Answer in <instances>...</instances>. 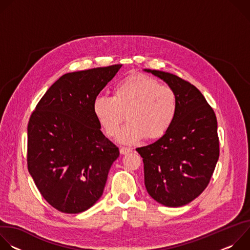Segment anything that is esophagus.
<instances>
[{
  "label": "esophagus",
  "instance_id": "34e87169",
  "mask_svg": "<svg viewBox=\"0 0 250 250\" xmlns=\"http://www.w3.org/2000/svg\"><path fill=\"white\" fill-rule=\"evenodd\" d=\"M120 151H121L122 154H128V153H130L132 150H131L130 148H128V147H124V146H122L121 149H120Z\"/></svg>",
  "mask_w": 250,
  "mask_h": 250
}]
</instances>
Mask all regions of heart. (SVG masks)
Returning a JSON list of instances; mask_svg holds the SVG:
<instances>
[{"instance_id": "b5f03b06", "label": "heart", "mask_w": 250, "mask_h": 250, "mask_svg": "<svg viewBox=\"0 0 250 250\" xmlns=\"http://www.w3.org/2000/svg\"><path fill=\"white\" fill-rule=\"evenodd\" d=\"M178 96L175 90L145 74H131L118 82L113 96H98L93 112L109 136H115L126 113L127 124L118 140L125 145L137 144L147 136L156 139L164 135L177 116Z\"/></svg>"}]
</instances>
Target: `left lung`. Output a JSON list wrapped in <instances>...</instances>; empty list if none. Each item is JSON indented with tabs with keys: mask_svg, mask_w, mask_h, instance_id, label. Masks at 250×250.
<instances>
[{
	"mask_svg": "<svg viewBox=\"0 0 250 250\" xmlns=\"http://www.w3.org/2000/svg\"><path fill=\"white\" fill-rule=\"evenodd\" d=\"M172 87L179 106L169 130L153 144L136 148L145 164L148 194L166 207L189 204L207 188L220 156L216 114L188 81L146 69Z\"/></svg>",
	"mask_w": 250,
	"mask_h": 250,
	"instance_id": "8db88e82",
	"label": "left lung"
}]
</instances>
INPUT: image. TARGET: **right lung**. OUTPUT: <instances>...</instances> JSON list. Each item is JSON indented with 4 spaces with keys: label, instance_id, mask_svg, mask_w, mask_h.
<instances>
[{
    "label": "right lung",
    "instance_id": "add662e5",
    "mask_svg": "<svg viewBox=\"0 0 250 250\" xmlns=\"http://www.w3.org/2000/svg\"><path fill=\"white\" fill-rule=\"evenodd\" d=\"M122 64L71 72L43 95L27 125V169L54 208L79 213L103 195L119 147L101 131L93 103Z\"/></svg>",
    "mask_w": 250,
    "mask_h": 250
}]
</instances>
